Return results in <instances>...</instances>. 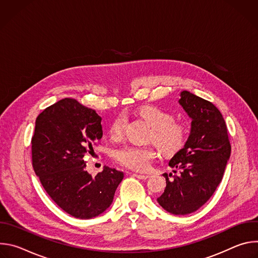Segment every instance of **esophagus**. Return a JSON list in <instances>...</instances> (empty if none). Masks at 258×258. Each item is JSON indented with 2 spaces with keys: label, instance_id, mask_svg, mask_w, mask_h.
I'll list each match as a JSON object with an SVG mask.
<instances>
[{
  "label": "esophagus",
  "instance_id": "1",
  "mask_svg": "<svg viewBox=\"0 0 258 258\" xmlns=\"http://www.w3.org/2000/svg\"><path fill=\"white\" fill-rule=\"evenodd\" d=\"M134 175H135L136 177L140 178V179H147V178H149V175H146V174H139V173H135Z\"/></svg>",
  "mask_w": 258,
  "mask_h": 258
}]
</instances>
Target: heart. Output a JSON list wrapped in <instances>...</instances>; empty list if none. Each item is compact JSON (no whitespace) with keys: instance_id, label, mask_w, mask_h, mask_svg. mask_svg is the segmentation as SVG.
<instances>
[{"instance_id":"obj_1","label":"heart","mask_w":258,"mask_h":258,"mask_svg":"<svg viewBox=\"0 0 258 258\" xmlns=\"http://www.w3.org/2000/svg\"><path fill=\"white\" fill-rule=\"evenodd\" d=\"M140 115L148 121L153 130L150 141L154 142L165 155H174L181 151L188 141V127L174 121V116L158 107H144L140 110ZM127 123L125 113L117 115L109 128V134L114 140L123 137ZM158 151L153 146L126 145L115 152L116 161L133 170L144 171L157 157Z\"/></svg>"}]
</instances>
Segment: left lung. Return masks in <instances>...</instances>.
<instances>
[{
  "label": "left lung",
  "mask_w": 258,
  "mask_h": 258,
  "mask_svg": "<svg viewBox=\"0 0 258 258\" xmlns=\"http://www.w3.org/2000/svg\"><path fill=\"white\" fill-rule=\"evenodd\" d=\"M178 102L192 118L191 133L183 149L169 161L173 172L179 173L172 180L163 174L166 187L157 201L172 214L186 215L204 205L222 181L231 143L225 119L211 102L188 91L180 93Z\"/></svg>",
  "instance_id": "1"
}]
</instances>
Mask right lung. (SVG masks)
Wrapping results in <instances>:
<instances>
[{"mask_svg":"<svg viewBox=\"0 0 258 258\" xmlns=\"http://www.w3.org/2000/svg\"><path fill=\"white\" fill-rule=\"evenodd\" d=\"M102 118L94 109L65 98L47 107L35 120L31 160L35 174L51 199L65 212L89 219L113 201L123 172L105 166L92 176L84 156L94 152L103 136Z\"/></svg>","mask_w":258,"mask_h":258,"instance_id":"right-lung-1","label":"right lung"}]
</instances>
